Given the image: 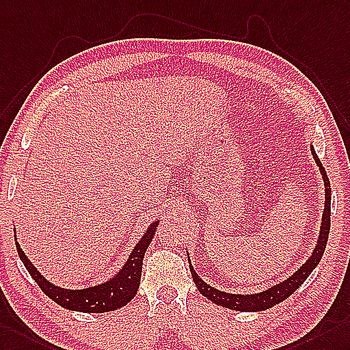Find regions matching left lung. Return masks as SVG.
<instances>
[{
	"label": "left lung",
	"mask_w": 350,
	"mask_h": 350,
	"mask_svg": "<svg viewBox=\"0 0 350 350\" xmlns=\"http://www.w3.org/2000/svg\"><path fill=\"white\" fill-rule=\"evenodd\" d=\"M312 154L317 165L319 166L321 175L323 178V185H325V208H323V214H322V224H321V232L318 237V243L314 246V250L309 260L306 261L303 266L298 269L295 273H293L288 279H285L284 282H279L273 286L267 288L266 291H261L257 294H228L224 291H219V289L208 285L206 282H203L200 276L196 273V270L190 264V271L196 286L200 291L202 295H204L211 300L212 303L223 306V308L232 309V310H239V312H260V310H266L273 308V306L279 304L280 301L286 300V298L295 293L298 288L303 285L306 279L309 278V275L313 271V269L318 266L323 251H325L327 241H328V234H329V221H331V185L328 175L323 169L321 160L318 159L317 152H314V148L312 147ZM189 254V252H187Z\"/></svg>",
	"instance_id": "left-lung-1"
}]
</instances>
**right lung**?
Masks as SVG:
<instances>
[{
    "label": "right lung",
    "instance_id": "right-lung-1",
    "mask_svg": "<svg viewBox=\"0 0 350 350\" xmlns=\"http://www.w3.org/2000/svg\"><path fill=\"white\" fill-rule=\"evenodd\" d=\"M157 226L159 221H154V223L148 227L146 234L142 236V239L136 243L131 257L127 258L122 270L118 271L113 279L107 280L105 284H99L83 289H65L49 282V280L36 269V266L28 260L27 255H25L21 245L18 243V239H16V234L14 241L16 250H18L23 266L27 267L32 279L38 284L41 291L47 297L52 298L55 303L62 306L65 309L75 312L104 313L123 308V306H126L135 297L136 291H138L141 282L144 255H146L148 245L151 243L152 237L156 234Z\"/></svg>",
    "mask_w": 350,
    "mask_h": 350
}]
</instances>
